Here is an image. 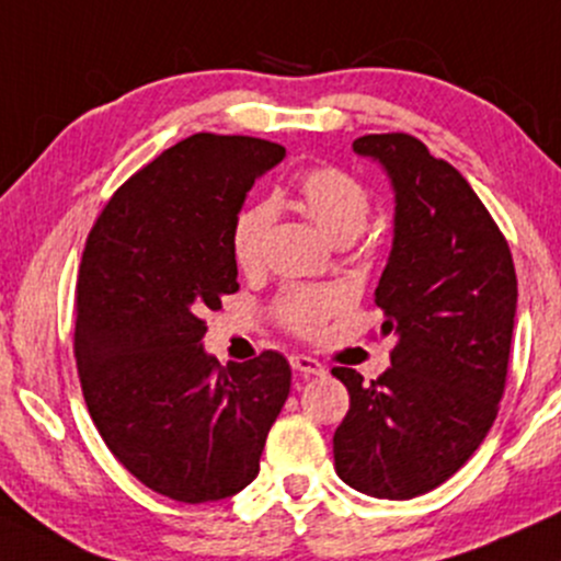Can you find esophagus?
I'll return each mask as SVG.
<instances>
[{"label":"esophagus","mask_w":561,"mask_h":561,"mask_svg":"<svg viewBox=\"0 0 561 561\" xmlns=\"http://www.w3.org/2000/svg\"><path fill=\"white\" fill-rule=\"evenodd\" d=\"M289 366L298 370V374H306V376H323V374H327L323 363H319L316 357H308V355H293V357H289Z\"/></svg>","instance_id":"esophagus-1"}]
</instances>
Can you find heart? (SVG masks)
Wrapping results in <instances>:
<instances>
[{
    "mask_svg": "<svg viewBox=\"0 0 561 561\" xmlns=\"http://www.w3.org/2000/svg\"><path fill=\"white\" fill-rule=\"evenodd\" d=\"M295 206L319 227L327 240L345 245L355 240L370 216V195L353 174L321 167L295 182ZM274 206L268 201L245 206L232 227V253L240 268L261 266L268 229L274 225ZM347 295L336 287H293L279 298V319L302 336H316L323 323L345 308Z\"/></svg>",
    "mask_w": 561,
    "mask_h": 561,
    "instance_id": "1",
    "label": "heart"
}]
</instances>
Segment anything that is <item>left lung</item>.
Returning a JSON list of instances; mask_svg holds the SVG:
<instances>
[{"label":"left lung","instance_id":"left-lung-1","mask_svg":"<svg viewBox=\"0 0 561 561\" xmlns=\"http://www.w3.org/2000/svg\"><path fill=\"white\" fill-rule=\"evenodd\" d=\"M394 193L391 251L376 287L391 368L350 391L334 468L350 489L413 499L442 485L481 447L507 381L517 276L507 240L473 187L413 135H363Z\"/></svg>","mask_w":561,"mask_h":561}]
</instances>
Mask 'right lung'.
Instances as JSON below:
<instances>
[{
    "mask_svg": "<svg viewBox=\"0 0 561 561\" xmlns=\"http://www.w3.org/2000/svg\"><path fill=\"white\" fill-rule=\"evenodd\" d=\"M285 153L245 135H191L133 174L88 234L76 293L88 413L112 455L174 502L253 483L287 402L285 355L219 366L201 321L238 293L234 219Z\"/></svg>",
    "mask_w": 561,
    "mask_h": 561,
    "instance_id": "1",
    "label": "right lung"
}]
</instances>
